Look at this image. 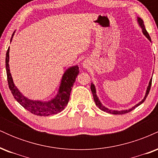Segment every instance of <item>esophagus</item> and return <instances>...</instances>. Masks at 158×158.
I'll list each match as a JSON object with an SVG mask.
<instances>
[{"label": "esophagus", "instance_id": "1", "mask_svg": "<svg viewBox=\"0 0 158 158\" xmlns=\"http://www.w3.org/2000/svg\"><path fill=\"white\" fill-rule=\"evenodd\" d=\"M88 61H85L84 62H83V68H88Z\"/></svg>", "mask_w": 158, "mask_h": 158}]
</instances>
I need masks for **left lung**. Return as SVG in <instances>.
<instances>
[{"instance_id":"obj_1","label":"left lung","mask_w":158,"mask_h":158,"mask_svg":"<svg viewBox=\"0 0 158 158\" xmlns=\"http://www.w3.org/2000/svg\"><path fill=\"white\" fill-rule=\"evenodd\" d=\"M137 22H138L139 25L140 26L141 28H142V31H143V33L144 34V35H146V37L147 38V39L149 40L150 41H151V38H150L149 35H148V32L146 31V27H145V25H144V23H143V21L142 19H140V18H137ZM152 79H150V81L149 83H148V86L147 88V90H146V95H145L144 98H143V99L141 102H139L138 104L135 105V106L132 107L131 108H130V109H128V110H110L108 109V108H106L105 106H103L102 105V103L100 102V101L99 100V99H98L97 94H96V88H95V86H94V85L93 83H91V85H90V90H91V92L92 94H93V97H94V102H95L96 105L98 106V108H99L100 110H103V111H106L107 113H109V114H126V113H128V112L131 111L132 110L135 109V108H137V106H139V105H141L142 103L144 102L145 100H146V97H147L148 93H149V90H150V88H151V85H152Z\"/></svg>"}]
</instances>
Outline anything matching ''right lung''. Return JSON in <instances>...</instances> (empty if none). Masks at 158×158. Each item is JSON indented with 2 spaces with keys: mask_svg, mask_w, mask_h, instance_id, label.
I'll return each mask as SVG.
<instances>
[{
  "mask_svg": "<svg viewBox=\"0 0 158 158\" xmlns=\"http://www.w3.org/2000/svg\"><path fill=\"white\" fill-rule=\"evenodd\" d=\"M14 33L15 32L12 34L10 42L12 41ZM9 53H10V48L7 50L6 54V70L9 88H10L15 100L20 105H21L25 109L37 116L47 117V116L52 115V114H56L64 110L68 103L70 92H71L73 85L76 81V78L79 73V67L77 65L73 66L68 68L64 72L62 79H61L59 92L55 98L48 102L34 101L23 96L22 94L18 90V88L14 84L12 75L10 73V66H9V58H10Z\"/></svg>",
  "mask_w": 158,
  "mask_h": 158,
  "instance_id": "obj_1",
  "label": "right lung"
}]
</instances>
